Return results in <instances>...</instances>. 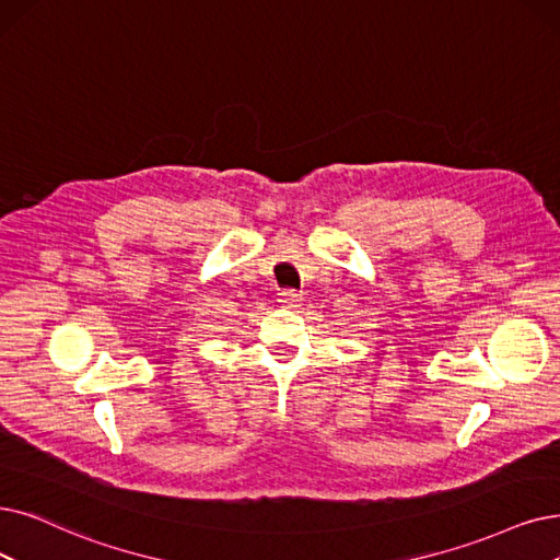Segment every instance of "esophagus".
I'll return each instance as SVG.
<instances>
[{"instance_id": "obj_1", "label": "esophagus", "mask_w": 560, "mask_h": 560, "mask_svg": "<svg viewBox=\"0 0 560 560\" xmlns=\"http://www.w3.org/2000/svg\"><path fill=\"white\" fill-rule=\"evenodd\" d=\"M278 301L282 305H289V307H296L301 301H303V294L296 292V289H282V292L278 294Z\"/></svg>"}]
</instances>
